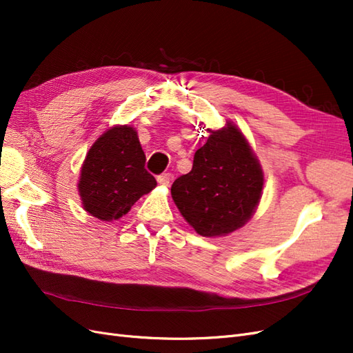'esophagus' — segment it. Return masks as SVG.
<instances>
[{
  "label": "esophagus",
  "mask_w": 353,
  "mask_h": 353,
  "mask_svg": "<svg viewBox=\"0 0 353 353\" xmlns=\"http://www.w3.org/2000/svg\"><path fill=\"white\" fill-rule=\"evenodd\" d=\"M170 179H172V175H170L169 172H165V174L157 176V183L160 185H169L170 184Z\"/></svg>",
  "instance_id": "1"
}]
</instances>
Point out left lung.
I'll return each instance as SVG.
<instances>
[{
	"mask_svg": "<svg viewBox=\"0 0 353 353\" xmlns=\"http://www.w3.org/2000/svg\"><path fill=\"white\" fill-rule=\"evenodd\" d=\"M262 169L236 126L212 131L193 169L170 188L181 215L200 236H223L250 219L262 196Z\"/></svg>",
	"mask_w": 353,
	"mask_h": 353,
	"instance_id": "1",
	"label": "left lung"
}]
</instances>
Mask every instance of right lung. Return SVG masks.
I'll list each match as a JSON object with an SVG mask.
<instances>
[{
    "label": "right lung",
    "mask_w": 353,
    "mask_h": 353,
    "mask_svg": "<svg viewBox=\"0 0 353 353\" xmlns=\"http://www.w3.org/2000/svg\"><path fill=\"white\" fill-rule=\"evenodd\" d=\"M145 154L131 126H114L92 144L81 170L83 209L101 221L123 216L156 187L147 172Z\"/></svg>",
    "instance_id": "obj_1"
}]
</instances>
